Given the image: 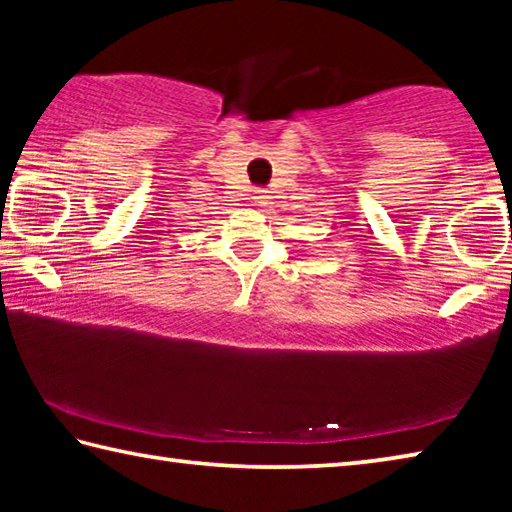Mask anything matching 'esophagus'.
Listing matches in <instances>:
<instances>
[{"label":"esophagus","mask_w":512,"mask_h":512,"mask_svg":"<svg viewBox=\"0 0 512 512\" xmlns=\"http://www.w3.org/2000/svg\"><path fill=\"white\" fill-rule=\"evenodd\" d=\"M266 192L264 189H255V196H253V201H255V205H264L266 203Z\"/></svg>","instance_id":"1"}]
</instances>
